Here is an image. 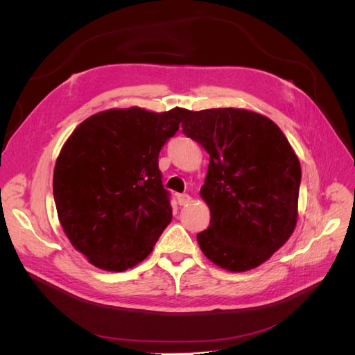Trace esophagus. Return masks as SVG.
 <instances>
[{"label":"esophagus","mask_w":355,"mask_h":355,"mask_svg":"<svg viewBox=\"0 0 355 355\" xmlns=\"http://www.w3.org/2000/svg\"><path fill=\"white\" fill-rule=\"evenodd\" d=\"M192 201V198H191V196H188V194H179L178 196V202H179V206H188V204Z\"/></svg>","instance_id":"1"}]
</instances>
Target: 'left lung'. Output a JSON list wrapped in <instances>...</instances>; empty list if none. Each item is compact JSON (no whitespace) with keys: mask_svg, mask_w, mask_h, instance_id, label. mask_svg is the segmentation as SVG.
<instances>
[{"mask_svg":"<svg viewBox=\"0 0 355 355\" xmlns=\"http://www.w3.org/2000/svg\"><path fill=\"white\" fill-rule=\"evenodd\" d=\"M182 132L210 155L201 252L231 272L262 265L296 228L300 163L292 145L270 118L243 108L189 111Z\"/></svg>","mask_w":355,"mask_h":355,"instance_id":"8db88e82","label":"left lung"}]
</instances>
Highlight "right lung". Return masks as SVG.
Returning <instances> with one entry per match:
<instances>
[{
	"mask_svg": "<svg viewBox=\"0 0 355 355\" xmlns=\"http://www.w3.org/2000/svg\"><path fill=\"white\" fill-rule=\"evenodd\" d=\"M188 110L101 111L63 144L53 171L59 222L96 268L123 272L153 252L171 220L158 154Z\"/></svg>",
	"mask_w": 355,
	"mask_h": 355,
	"instance_id": "add662e5",
	"label": "right lung"
}]
</instances>
